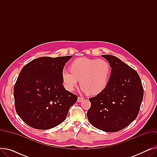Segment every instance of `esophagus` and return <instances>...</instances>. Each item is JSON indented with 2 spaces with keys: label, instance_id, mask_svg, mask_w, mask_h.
<instances>
[{
  "label": "esophagus",
  "instance_id": "1",
  "mask_svg": "<svg viewBox=\"0 0 157 157\" xmlns=\"http://www.w3.org/2000/svg\"><path fill=\"white\" fill-rule=\"evenodd\" d=\"M83 100V97H78V102H81Z\"/></svg>",
  "mask_w": 157,
  "mask_h": 157
}]
</instances>
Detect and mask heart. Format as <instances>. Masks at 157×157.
Segmentation results:
<instances>
[{"mask_svg":"<svg viewBox=\"0 0 157 157\" xmlns=\"http://www.w3.org/2000/svg\"><path fill=\"white\" fill-rule=\"evenodd\" d=\"M111 73L110 64L103 59L79 58L71 65V71L63 69L62 78L65 88L74 90L79 82L82 90L90 95L101 93L108 86Z\"/></svg>","mask_w":157,"mask_h":157,"instance_id":"obj_1","label":"heart"}]
</instances>
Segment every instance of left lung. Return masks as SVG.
I'll list each match as a JSON object with an SVG mask.
<instances>
[{"instance_id":"obj_1","label":"left lung","mask_w":157,"mask_h":157,"mask_svg":"<svg viewBox=\"0 0 157 157\" xmlns=\"http://www.w3.org/2000/svg\"><path fill=\"white\" fill-rule=\"evenodd\" d=\"M101 56L110 64L111 76L104 91L89 98L91 107L87 112V118L95 128L107 132H116L137 118L144 90L134 69L117 56Z\"/></svg>"}]
</instances>
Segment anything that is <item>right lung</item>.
Segmentation results:
<instances>
[{
	"label": "right lung",
	"mask_w": 157,
	"mask_h": 157,
	"mask_svg": "<svg viewBox=\"0 0 157 157\" xmlns=\"http://www.w3.org/2000/svg\"><path fill=\"white\" fill-rule=\"evenodd\" d=\"M72 56H43L23 67L14 87L15 108L21 119L39 130L62 123L78 96L66 90L62 72Z\"/></svg>",
	"instance_id": "obj_1"
}]
</instances>
